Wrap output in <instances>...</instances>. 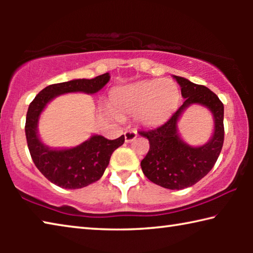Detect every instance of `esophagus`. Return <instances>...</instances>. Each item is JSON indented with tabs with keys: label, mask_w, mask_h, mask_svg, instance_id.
Instances as JSON below:
<instances>
[{
	"label": "esophagus",
	"mask_w": 253,
	"mask_h": 253,
	"mask_svg": "<svg viewBox=\"0 0 253 253\" xmlns=\"http://www.w3.org/2000/svg\"><path fill=\"white\" fill-rule=\"evenodd\" d=\"M124 135H125V142L129 143V142H131V140H134L136 138L137 132L135 130H127L124 132Z\"/></svg>",
	"instance_id": "esophagus-1"
}]
</instances>
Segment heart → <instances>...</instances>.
I'll use <instances>...</instances> for the list:
<instances>
[{
  "label": "heart",
  "mask_w": 253,
  "mask_h": 253,
  "mask_svg": "<svg viewBox=\"0 0 253 253\" xmlns=\"http://www.w3.org/2000/svg\"><path fill=\"white\" fill-rule=\"evenodd\" d=\"M181 91L170 79L146 80L117 88L110 95V107L118 116L136 115L145 126L165 123L177 109Z\"/></svg>",
  "instance_id": "obj_1"
}]
</instances>
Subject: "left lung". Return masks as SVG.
I'll use <instances>...</instances> for the list:
<instances>
[{
    "mask_svg": "<svg viewBox=\"0 0 253 253\" xmlns=\"http://www.w3.org/2000/svg\"><path fill=\"white\" fill-rule=\"evenodd\" d=\"M181 87L183 105L162 126L138 131L149 142V151L140 162L149 181L169 190L190 187L202 179L215 164L224 140V107L215 93L205 85L191 83L183 77L173 76ZM192 104H201L211 111L214 129L208 143L191 147L178 132V122Z\"/></svg>",
    "mask_w": 253,
    "mask_h": 253,
    "instance_id": "obj_1",
    "label": "left lung"
}]
</instances>
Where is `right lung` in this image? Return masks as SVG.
I'll use <instances>...</instances> for the list:
<instances>
[{
  "label": "right lung",
  "instance_id": "obj_1",
  "mask_svg": "<svg viewBox=\"0 0 253 253\" xmlns=\"http://www.w3.org/2000/svg\"><path fill=\"white\" fill-rule=\"evenodd\" d=\"M110 75H100L92 79H74L66 83L50 84L38 93L30 104L25 136L33 163L51 183L62 188L76 190L98 181L109 164L115 149L122 146L125 137L107 139L101 135L90 138L71 148H51L42 142L38 132L39 119L46 105L60 95L84 92L93 95L105 87Z\"/></svg>",
  "mask_w": 253,
  "mask_h": 253
}]
</instances>
